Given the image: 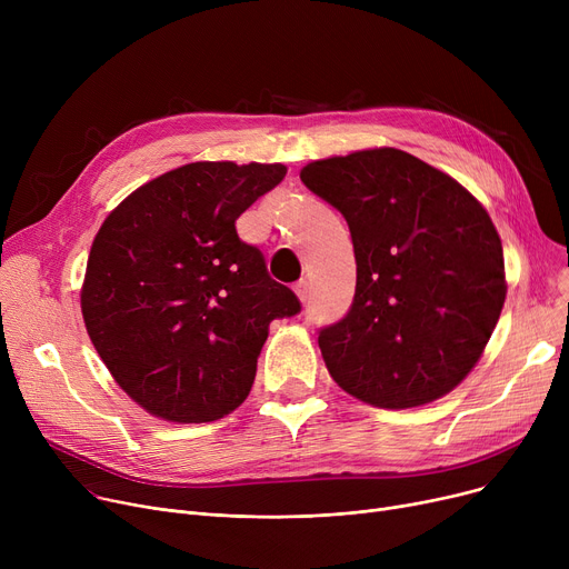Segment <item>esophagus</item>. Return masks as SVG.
I'll return each mask as SVG.
<instances>
[{"label":"esophagus","instance_id":"34e87169","mask_svg":"<svg viewBox=\"0 0 569 569\" xmlns=\"http://www.w3.org/2000/svg\"><path fill=\"white\" fill-rule=\"evenodd\" d=\"M295 295L297 297H300V302H307L309 300V281H297L295 283Z\"/></svg>","mask_w":569,"mask_h":569}]
</instances>
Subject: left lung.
Instances as JSON below:
<instances>
[{"instance_id":"1","label":"left lung","mask_w":569,"mask_h":569,"mask_svg":"<svg viewBox=\"0 0 569 569\" xmlns=\"http://www.w3.org/2000/svg\"><path fill=\"white\" fill-rule=\"evenodd\" d=\"M300 177L343 214L357 260L350 311L318 335L327 371L378 408L452 392L482 357L507 295L482 202L395 147L313 161Z\"/></svg>"}]
</instances>
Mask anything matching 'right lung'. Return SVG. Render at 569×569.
I'll list each match as a JSON object with an SVG mask.
<instances>
[{"instance_id":"obj_1","label":"right lung","mask_w":569,"mask_h":569,"mask_svg":"<svg viewBox=\"0 0 569 569\" xmlns=\"http://www.w3.org/2000/svg\"><path fill=\"white\" fill-rule=\"evenodd\" d=\"M283 177V163H187L136 189L99 228L80 292L84 327L147 412L221 420L251 392L269 322L300 313L234 230Z\"/></svg>"}]
</instances>
